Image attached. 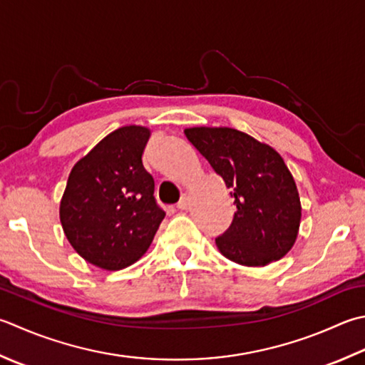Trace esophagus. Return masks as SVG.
Masks as SVG:
<instances>
[{
  "label": "esophagus",
  "mask_w": 365,
  "mask_h": 365,
  "mask_svg": "<svg viewBox=\"0 0 365 365\" xmlns=\"http://www.w3.org/2000/svg\"><path fill=\"white\" fill-rule=\"evenodd\" d=\"M188 207H190V199H188L187 195H183V196L180 197V201L177 202V209H178V210H187Z\"/></svg>",
  "instance_id": "1"
}]
</instances>
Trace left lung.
I'll return each instance as SVG.
<instances>
[{
	"label": "left lung",
	"instance_id": "8db88e82",
	"mask_svg": "<svg viewBox=\"0 0 365 365\" xmlns=\"http://www.w3.org/2000/svg\"><path fill=\"white\" fill-rule=\"evenodd\" d=\"M185 135L234 197L231 226L215 244L242 266H266L294 245L301 201L294 178L272 147L232 128H188Z\"/></svg>",
	"mask_w": 365,
	"mask_h": 365
}]
</instances>
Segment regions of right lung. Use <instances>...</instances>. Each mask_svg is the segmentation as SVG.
I'll return each instance as SVG.
<instances>
[{
    "instance_id": "obj_1",
    "label": "right lung",
    "mask_w": 365,
    "mask_h": 365,
    "mask_svg": "<svg viewBox=\"0 0 365 365\" xmlns=\"http://www.w3.org/2000/svg\"><path fill=\"white\" fill-rule=\"evenodd\" d=\"M150 131L118 128L73 168L60 205L63 231L76 252L95 266L120 270L152 244L166 212L142 153Z\"/></svg>"
}]
</instances>
